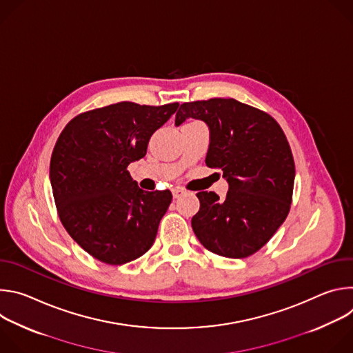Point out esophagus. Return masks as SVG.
Here are the masks:
<instances>
[{"label":"esophagus","instance_id":"obj_1","mask_svg":"<svg viewBox=\"0 0 353 353\" xmlns=\"http://www.w3.org/2000/svg\"><path fill=\"white\" fill-rule=\"evenodd\" d=\"M172 192H173V198H180L184 194V191L181 188H173Z\"/></svg>","mask_w":353,"mask_h":353}]
</instances>
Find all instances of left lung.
<instances>
[{"mask_svg": "<svg viewBox=\"0 0 353 353\" xmlns=\"http://www.w3.org/2000/svg\"><path fill=\"white\" fill-rule=\"evenodd\" d=\"M187 119L208 125L205 163L221 170L229 184L225 199L212 191L196 194L199 211L191 219L192 230L218 256L254 254L289 214L294 162L288 139L270 114L234 99L183 103L174 124Z\"/></svg>", "mask_w": 353, "mask_h": 353, "instance_id": "8db88e82", "label": "left lung"}]
</instances>
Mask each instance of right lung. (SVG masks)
Masks as SVG:
<instances>
[{
    "mask_svg": "<svg viewBox=\"0 0 353 353\" xmlns=\"http://www.w3.org/2000/svg\"><path fill=\"white\" fill-rule=\"evenodd\" d=\"M179 103L120 102L72 119L60 134L50 183L68 234L96 260L121 265L152 247L172 192L143 191L127 170Z\"/></svg>",
    "mask_w": 353,
    "mask_h": 353,
    "instance_id": "1",
    "label": "right lung"
}]
</instances>
